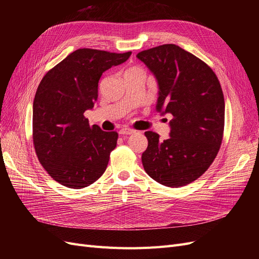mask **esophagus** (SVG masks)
Returning a JSON list of instances; mask_svg holds the SVG:
<instances>
[{"mask_svg":"<svg viewBox=\"0 0 259 259\" xmlns=\"http://www.w3.org/2000/svg\"><path fill=\"white\" fill-rule=\"evenodd\" d=\"M135 131L132 130V128H128V127H123L120 130V134L121 135H132L134 134Z\"/></svg>","mask_w":259,"mask_h":259,"instance_id":"34e87169","label":"esophagus"}]
</instances>
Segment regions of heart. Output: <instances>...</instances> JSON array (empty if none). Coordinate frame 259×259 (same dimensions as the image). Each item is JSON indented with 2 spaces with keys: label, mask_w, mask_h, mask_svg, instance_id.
Wrapping results in <instances>:
<instances>
[{
  "label": "heart",
  "mask_w": 259,
  "mask_h": 259,
  "mask_svg": "<svg viewBox=\"0 0 259 259\" xmlns=\"http://www.w3.org/2000/svg\"><path fill=\"white\" fill-rule=\"evenodd\" d=\"M132 73H143V71H142V69L138 67H130L124 71V75L132 74Z\"/></svg>",
  "instance_id": "heart-1"
}]
</instances>
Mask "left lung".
Instances as JSON below:
<instances>
[{
  "label": "left lung",
  "instance_id": "left-lung-1",
  "mask_svg": "<svg viewBox=\"0 0 259 259\" xmlns=\"http://www.w3.org/2000/svg\"><path fill=\"white\" fill-rule=\"evenodd\" d=\"M137 58L158 82L156 111L171 115L167 139L145 133L144 168L163 186H186L205 173L221 148L225 124L221 83L204 61L175 44L143 51Z\"/></svg>",
  "mask_w": 259,
  "mask_h": 259
}]
</instances>
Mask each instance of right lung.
Listing matches in <instances>:
<instances>
[{
    "instance_id": "obj_1",
    "label": "right lung",
    "mask_w": 259,
    "mask_h": 259,
    "mask_svg": "<svg viewBox=\"0 0 259 259\" xmlns=\"http://www.w3.org/2000/svg\"><path fill=\"white\" fill-rule=\"evenodd\" d=\"M131 54L76 50L38 85L33 101V145L42 166L60 185L81 189L105 173L117 133L91 126L84 112L96 103L100 76Z\"/></svg>"
}]
</instances>
